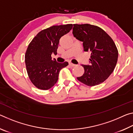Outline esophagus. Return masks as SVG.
Returning a JSON list of instances; mask_svg holds the SVG:
<instances>
[{
	"label": "esophagus",
	"mask_w": 133,
	"mask_h": 133,
	"mask_svg": "<svg viewBox=\"0 0 133 133\" xmlns=\"http://www.w3.org/2000/svg\"><path fill=\"white\" fill-rule=\"evenodd\" d=\"M69 65H70V66H71V67H74V66H76L75 64L72 63H69Z\"/></svg>",
	"instance_id": "1"
}]
</instances>
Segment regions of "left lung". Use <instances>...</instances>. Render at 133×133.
I'll list each match as a JSON object with an SVG mask.
<instances>
[{
    "mask_svg": "<svg viewBox=\"0 0 133 133\" xmlns=\"http://www.w3.org/2000/svg\"><path fill=\"white\" fill-rule=\"evenodd\" d=\"M74 37L83 42L84 51H90V65H82L84 73L77 80L88 86L100 84L114 71L118 50L111 37L99 27L89 24H74Z\"/></svg>",
    "mask_w": 133,
    "mask_h": 133,
    "instance_id": "obj_1",
    "label": "left lung"
}]
</instances>
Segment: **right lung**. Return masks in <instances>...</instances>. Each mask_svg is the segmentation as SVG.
<instances>
[{
  "instance_id": "right-lung-1",
  "label": "right lung",
  "mask_w": 133,
  "mask_h": 133,
  "mask_svg": "<svg viewBox=\"0 0 133 133\" xmlns=\"http://www.w3.org/2000/svg\"><path fill=\"white\" fill-rule=\"evenodd\" d=\"M72 24L53 26L40 31L29 44L25 54V64L31 83L37 88L48 90L57 83L60 71L69 64L59 63L51 59V54L57 55L59 40L69 33Z\"/></svg>"
}]
</instances>
